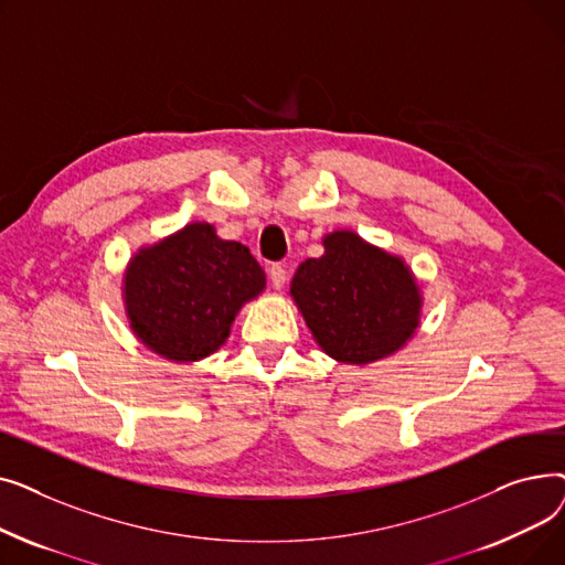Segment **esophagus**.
<instances>
[{"mask_svg": "<svg viewBox=\"0 0 565 565\" xmlns=\"http://www.w3.org/2000/svg\"><path fill=\"white\" fill-rule=\"evenodd\" d=\"M267 275H270V281H273V286L277 288V290H281L284 286H286V279H288V275H286V265H281V263H275L270 270H267Z\"/></svg>", "mask_w": 565, "mask_h": 565, "instance_id": "obj_1", "label": "esophagus"}]
</instances>
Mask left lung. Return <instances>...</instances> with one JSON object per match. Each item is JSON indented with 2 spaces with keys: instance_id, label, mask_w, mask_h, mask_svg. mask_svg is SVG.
<instances>
[{
  "instance_id": "left-lung-1",
  "label": "left lung",
  "mask_w": 565,
  "mask_h": 565,
  "mask_svg": "<svg viewBox=\"0 0 565 565\" xmlns=\"http://www.w3.org/2000/svg\"><path fill=\"white\" fill-rule=\"evenodd\" d=\"M322 256L300 263L290 298L316 345L348 366H369L407 345L422 324L424 292L403 256L350 228L322 235Z\"/></svg>"
}]
</instances>
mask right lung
I'll use <instances>...</instances> for the list:
<instances>
[{"mask_svg":"<svg viewBox=\"0 0 565 565\" xmlns=\"http://www.w3.org/2000/svg\"><path fill=\"white\" fill-rule=\"evenodd\" d=\"M263 290L265 273L249 247L190 222L130 256L121 300L143 348L194 364L226 343L235 316Z\"/></svg>","mask_w":565,"mask_h":565,"instance_id":"add662e5","label":"right lung"}]
</instances>
